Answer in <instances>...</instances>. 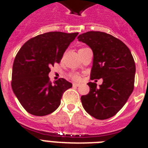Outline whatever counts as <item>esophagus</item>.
<instances>
[{
    "label": "esophagus",
    "mask_w": 148,
    "mask_h": 148,
    "mask_svg": "<svg viewBox=\"0 0 148 148\" xmlns=\"http://www.w3.org/2000/svg\"><path fill=\"white\" fill-rule=\"evenodd\" d=\"M73 87H80L81 86V84H76V83H74V84H73Z\"/></svg>",
    "instance_id": "esophagus-1"
}]
</instances>
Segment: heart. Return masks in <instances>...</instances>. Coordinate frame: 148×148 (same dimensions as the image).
I'll list each match as a JSON object with an SVG mask.
<instances>
[{"label": "heart", "mask_w": 148, "mask_h": 148, "mask_svg": "<svg viewBox=\"0 0 148 148\" xmlns=\"http://www.w3.org/2000/svg\"><path fill=\"white\" fill-rule=\"evenodd\" d=\"M84 49V48H81L80 49ZM80 49H79V50H80ZM70 78L74 81H79L81 79L80 76H79L78 74H76V73H71V74L70 75Z\"/></svg>", "instance_id": "1"}]
</instances>
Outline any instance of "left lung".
I'll use <instances>...</instances> for the list:
<instances>
[{"mask_svg": "<svg viewBox=\"0 0 148 148\" xmlns=\"http://www.w3.org/2000/svg\"><path fill=\"white\" fill-rule=\"evenodd\" d=\"M93 53L90 79L103 78L97 87L89 82L88 94L81 97L87 113L97 119L115 116L133 92L135 82V61L129 48L119 39L103 32L90 31L78 35Z\"/></svg>", "mask_w": 148, "mask_h": 148, "instance_id": "obj_1", "label": "left lung"}]
</instances>
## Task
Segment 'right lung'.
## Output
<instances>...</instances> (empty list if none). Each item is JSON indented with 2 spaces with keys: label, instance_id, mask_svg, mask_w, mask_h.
Returning a JSON list of instances; mask_svg holds the SVG:
<instances>
[{
  "label": "right lung",
  "instance_id": "add662e5",
  "mask_svg": "<svg viewBox=\"0 0 148 148\" xmlns=\"http://www.w3.org/2000/svg\"><path fill=\"white\" fill-rule=\"evenodd\" d=\"M78 32H49L27 40L14 60L11 85L23 108L30 114L44 116L59 107L64 92L72 87L64 78L51 82L50 67L60 63Z\"/></svg>",
  "mask_w": 148,
  "mask_h": 148
}]
</instances>
